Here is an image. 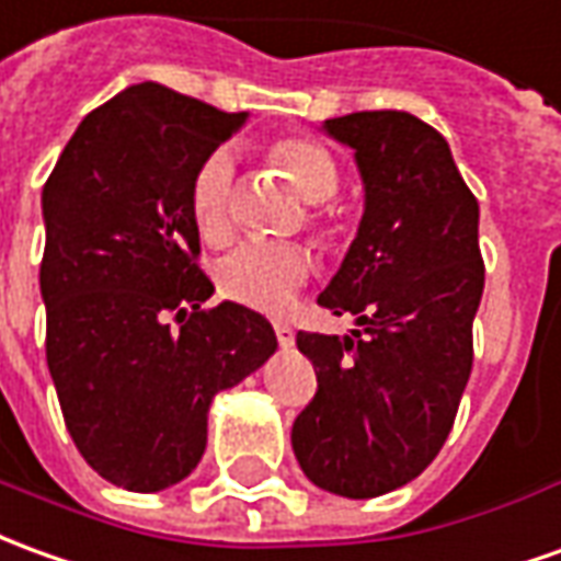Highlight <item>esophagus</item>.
<instances>
[{"label":"esophagus","mask_w":561,"mask_h":561,"mask_svg":"<svg viewBox=\"0 0 561 561\" xmlns=\"http://www.w3.org/2000/svg\"><path fill=\"white\" fill-rule=\"evenodd\" d=\"M273 331H276V340H279L282 348L294 346V328L288 324V321H276V324H273Z\"/></svg>","instance_id":"1"}]
</instances>
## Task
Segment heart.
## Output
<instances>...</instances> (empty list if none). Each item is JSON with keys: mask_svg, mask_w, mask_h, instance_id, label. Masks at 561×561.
<instances>
[{"mask_svg": "<svg viewBox=\"0 0 561 561\" xmlns=\"http://www.w3.org/2000/svg\"><path fill=\"white\" fill-rule=\"evenodd\" d=\"M270 167L304 199V227L321 249L340 240V215L334 194L340 187L336 158L307 133H288L267 145ZM191 221L199 240L225 245L233 237V158L227 151H213L191 179L187 194ZM312 273V257L300 245H257L242 242L221 257L215 270V285L221 297L240 307L261 312H285L291 307L297 288Z\"/></svg>", "mask_w": 561, "mask_h": 561, "instance_id": "b5f03b06", "label": "heart"}]
</instances>
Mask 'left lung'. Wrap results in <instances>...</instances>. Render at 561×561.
Returning a JSON list of instances; mask_svg holds the SVG:
<instances>
[{"label": "left lung", "mask_w": 561, "mask_h": 561, "mask_svg": "<svg viewBox=\"0 0 561 561\" xmlns=\"http://www.w3.org/2000/svg\"><path fill=\"white\" fill-rule=\"evenodd\" d=\"M324 130L355 148L364 218L319 304L362 331H300L319 389L294 419V456L343 499H376L428 468L456 422L483 297L480 206L449 145L407 112H352Z\"/></svg>", "instance_id": "8db88e82"}]
</instances>
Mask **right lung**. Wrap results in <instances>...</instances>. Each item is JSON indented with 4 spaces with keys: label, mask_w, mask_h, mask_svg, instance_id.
Wrapping results in <instances>:
<instances>
[{
    "label": "right lung",
    "mask_w": 561,
    "mask_h": 561,
    "mask_svg": "<svg viewBox=\"0 0 561 561\" xmlns=\"http://www.w3.org/2000/svg\"><path fill=\"white\" fill-rule=\"evenodd\" d=\"M245 121L145 81L93 108L42 191L45 352L62 422L108 483L160 492L206 449V413L276 352L264 316L206 309L187 194Z\"/></svg>",
    "instance_id": "add662e5"
}]
</instances>
